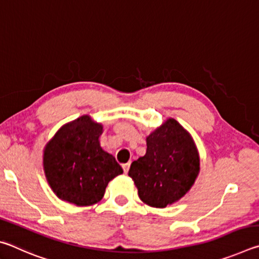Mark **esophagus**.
<instances>
[{"instance_id":"esophagus-1","label":"esophagus","mask_w":259,"mask_h":259,"mask_svg":"<svg viewBox=\"0 0 259 259\" xmlns=\"http://www.w3.org/2000/svg\"><path fill=\"white\" fill-rule=\"evenodd\" d=\"M122 168H123V170H124V172L126 174L129 171V168H130V163H124V164H122Z\"/></svg>"}]
</instances>
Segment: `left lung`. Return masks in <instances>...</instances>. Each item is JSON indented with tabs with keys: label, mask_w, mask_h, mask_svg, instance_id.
Instances as JSON below:
<instances>
[{
	"label": "left lung",
	"mask_w": 259,
	"mask_h": 259,
	"mask_svg": "<svg viewBox=\"0 0 259 259\" xmlns=\"http://www.w3.org/2000/svg\"><path fill=\"white\" fill-rule=\"evenodd\" d=\"M146 154L130 165L138 195L144 203L165 208L191 190L200 172L194 140L175 119H168L146 138Z\"/></svg>",
	"instance_id": "1"
}]
</instances>
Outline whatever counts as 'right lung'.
I'll return each mask as SVG.
<instances>
[{"instance_id": "obj_1", "label": "right lung", "mask_w": 259, "mask_h": 259, "mask_svg": "<svg viewBox=\"0 0 259 259\" xmlns=\"http://www.w3.org/2000/svg\"><path fill=\"white\" fill-rule=\"evenodd\" d=\"M103 125L89 115L64 124L43 151V169L51 190L63 201L85 207L99 202L113 178L123 170L100 147Z\"/></svg>"}]
</instances>
